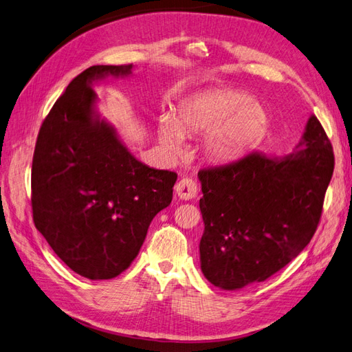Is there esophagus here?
<instances>
[{
  "mask_svg": "<svg viewBox=\"0 0 352 352\" xmlns=\"http://www.w3.org/2000/svg\"><path fill=\"white\" fill-rule=\"evenodd\" d=\"M175 191L180 199H192L197 195V184L192 179L184 177L176 184Z\"/></svg>",
  "mask_w": 352,
  "mask_h": 352,
  "instance_id": "obj_1",
  "label": "esophagus"
}]
</instances>
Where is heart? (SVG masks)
I'll use <instances>...</instances> for the list:
<instances>
[{
	"label": "heart",
	"mask_w": 352,
	"mask_h": 352,
	"mask_svg": "<svg viewBox=\"0 0 352 352\" xmlns=\"http://www.w3.org/2000/svg\"><path fill=\"white\" fill-rule=\"evenodd\" d=\"M268 126L265 109L247 93L208 90L197 93L179 105L176 121L163 117L158 139L172 154L182 153L185 133H204L203 154L216 164L231 163L256 146Z\"/></svg>",
	"instance_id": "1"
}]
</instances>
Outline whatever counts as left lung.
I'll return each instance as SVG.
<instances>
[{"label":"left lung","mask_w":352,"mask_h":352,"mask_svg":"<svg viewBox=\"0 0 352 352\" xmlns=\"http://www.w3.org/2000/svg\"><path fill=\"white\" fill-rule=\"evenodd\" d=\"M333 168L330 140L311 116L292 154L268 158L252 153L199 170L204 277L216 287L236 290L286 267L317 230Z\"/></svg>","instance_id":"obj_1"}]
</instances>
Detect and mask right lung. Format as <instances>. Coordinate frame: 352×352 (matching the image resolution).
<instances>
[{"label": "right lung", "mask_w": 352, "mask_h": 352, "mask_svg": "<svg viewBox=\"0 0 352 352\" xmlns=\"http://www.w3.org/2000/svg\"><path fill=\"white\" fill-rule=\"evenodd\" d=\"M133 65H96L75 77L38 133L32 216L53 252L90 280L135 261L151 221L173 198L175 172L140 163L100 118L93 82L129 77Z\"/></svg>", "instance_id": "obj_1"}]
</instances>
